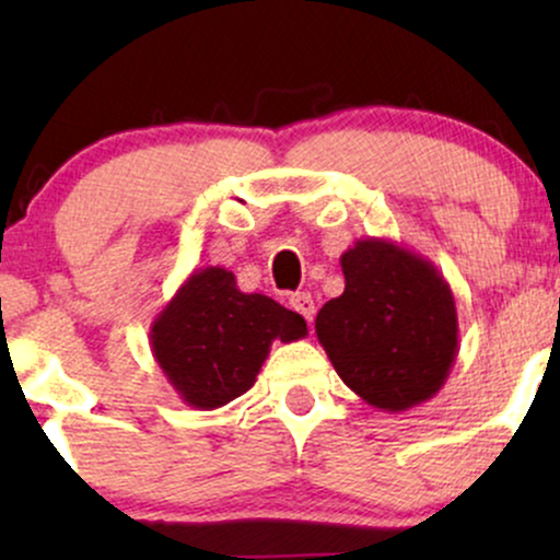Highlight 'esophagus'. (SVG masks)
Segmentation results:
<instances>
[{
    "label": "esophagus",
    "instance_id": "esophagus-1",
    "mask_svg": "<svg viewBox=\"0 0 560 560\" xmlns=\"http://www.w3.org/2000/svg\"><path fill=\"white\" fill-rule=\"evenodd\" d=\"M289 307H292V311H298L300 316L307 320V324H311L313 316H316V302H313V298L307 292H294L292 298H289Z\"/></svg>",
    "mask_w": 560,
    "mask_h": 560
}]
</instances>
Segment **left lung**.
<instances>
[{
    "instance_id": "8db88e82",
    "label": "left lung",
    "mask_w": 560,
    "mask_h": 560,
    "mask_svg": "<svg viewBox=\"0 0 560 560\" xmlns=\"http://www.w3.org/2000/svg\"><path fill=\"white\" fill-rule=\"evenodd\" d=\"M345 292L316 316V337L339 378L389 413L432 400L458 358L453 289L432 260L392 240L342 253Z\"/></svg>"
}]
</instances>
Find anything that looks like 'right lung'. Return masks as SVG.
<instances>
[{
  "label": "right lung",
  "instance_id": "obj_1",
  "mask_svg": "<svg viewBox=\"0 0 560 560\" xmlns=\"http://www.w3.org/2000/svg\"><path fill=\"white\" fill-rule=\"evenodd\" d=\"M307 337L300 313L266 294H247L221 266L191 271L150 326L155 363L178 400L215 410L244 395L271 345Z\"/></svg>",
  "mask_w": 560,
  "mask_h": 560
}]
</instances>
